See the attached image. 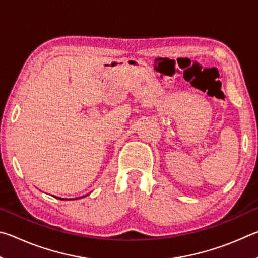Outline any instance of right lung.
<instances>
[{
  "label": "right lung",
  "instance_id": "right-lung-1",
  "mask_svg": "<svg viewBox=\"0 0 258 258\" xmlns=\"http://www.w3.org/2000/svg\"><path fill=\"white\" fill-rule=\"evenodd\" d=\"M59 199H61V200H63V199H62V198H59Z\"/></svg>",
  "mask_w": 258,
  "mask_h": 258
}]
</instances>
